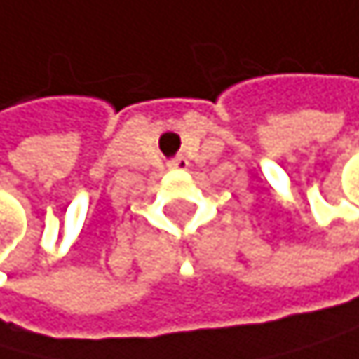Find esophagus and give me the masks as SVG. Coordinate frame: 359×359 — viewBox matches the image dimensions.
Instances as JSON below:
<instances>
[{
    "label": "esophagus",
    "mask_w": 359,
    "mask_h": 359,
    "mask_svg": "<svg viewBox=\"0 0 359 359\" xmlns=\"http://www.w3.org/2000/svg\"><path fill=\"white\" fill-rule=\"evenodd\" d=\"M188 158L186 156H177L173 160H169V169H180V171H186L188 169Z\"/></svg>",
    "instance_id": "34e87169"
}]
</instances>
